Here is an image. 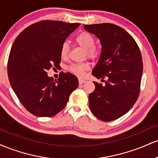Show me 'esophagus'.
Listing matches in <instances>:
<instances>
[{
    "label": "esophagus",
    "mask_w": 158,
    "mask_h": 158,
    "mask_svg": "<svg viewBox=\"0 0 158 158\" xmlns=\"http://www.w3.org/2000/svg\"><path fill=\"white\" fill-rule=\"evenodd\" d=\"M84 82H85V79H79V83L80 85H81V84H83V83Z\"/></svg>",
    "instance_id": "esophagus-1"
}]
</instances>
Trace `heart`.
I'll return each mask as SVG.
<instances>
[{
  "label": "heart",
  "mask_w": 158,
  "mask_h": 158,
  "mask_svg": "<svg viewBox=\"0 0 158 158\" xmlns=\"http://www.w3.org/2000/svg\"><path fill=\"white\" fill-rule=\"evenodd\" d=\"M95 38L88 32H82L75 38V42L85 50V56L91 59H96L100 55V49L95 45ZM69 52V44L64 42L61 46L60 56L61 58L67 57ZM90 68L88 62H81L72 64L68 68L70 73L78 77H82L85 72Z\"/></svg>",
  "instance_id": "heart-1"
}]
</instances>
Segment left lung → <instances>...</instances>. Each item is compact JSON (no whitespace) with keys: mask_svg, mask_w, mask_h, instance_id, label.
Wrapping results in <instances>:
<instances>
[{"mask_svg":"<svg viewBox=\"0 0 158 158\" xmlns=\"http://www.w3.org/2000/svg\"><path fill=\"white\" fill-rule=\"evenodd\" d=\"M84 29L100 40L102 51L92 74L94 81L89 106L95 117L104 122L115 120L133 107L139 94L143 74L140 50L135 39L122 27L105 23L85 25Z\"/></svg>","mask_w":158,"mask_h":158,"instance_id":"8db88e82","label":"left lung"}]
</instances>
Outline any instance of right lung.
Masks as SVG:
<instances>
[{
	"label": "right lung",
	"mask_w": 158,
	"mask_h": 158,
	"mask_svg": "<svg viewBox=\"0 0 158 158\" xmlns=\"http://www.w3.org/2000/svg\"><path fill=\"white\" fill-rule=\"evenodd\" d=\"M79 23L44 20L23 30L16 38L9 56L7 73L20 102L36 117H52L68 103L79 81L70 73H61L58 80L48 71L61 62L60 49Z\"/></svg>",
	"instance_id": "add662e5"
}]
</instances>
